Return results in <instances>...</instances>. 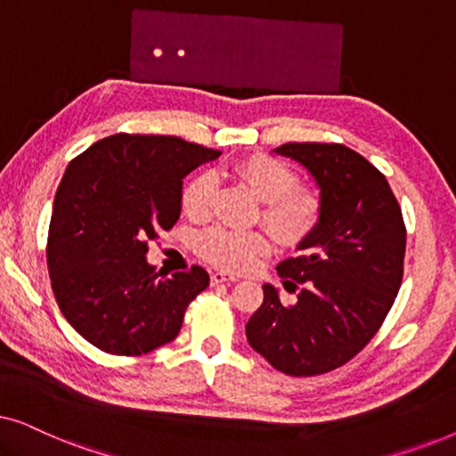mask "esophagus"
Segmentation results:
<instances>
[{"label":"esophagus","instance_id":"obj_1","mask_svg":"<svg viewBox=\"0 0 456 456\" xmlns=\"http://www.w3.org/2000/svg\"><path fill=\"white\" fill-rule=\"evenodd\" d=\"M239 276H230L226 272H216L211 273V284H228V282H239Z\"/></svg>","mask_w":456,"mask_h":456}]
</instances>
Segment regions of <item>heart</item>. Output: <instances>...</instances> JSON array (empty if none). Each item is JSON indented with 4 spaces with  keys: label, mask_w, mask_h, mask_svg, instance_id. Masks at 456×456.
I'll list each match as a JSON object with an SVG mask.
<instances>
[{
    "label": "heart",
    "mask_w": 456,
    "mask_h": 456,
    "mask_svg": "<svg viewBox=\"0 0 456 456\" xmlns=\"http://www.w3.org/2000/svg\"><path fill=\"white\" fill-rule=\"evenodd\" d=\"M234 178L261 201L259 217L282 247H298L315 232L323 216V199L314 186L298 184V172L272 155L255 153L236 161ZM216 180L209 174L191 178L183 189V209L191 220L209 216ZM199 257L226 272H247L270 253V239L261 230L234 232L216 226L197 236Z\"/></svg>",
    "instance_id": "1"
}]
</instances>
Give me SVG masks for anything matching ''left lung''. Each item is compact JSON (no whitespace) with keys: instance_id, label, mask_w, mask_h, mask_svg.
<instances>
[{"instance_id":"left-lung-1","label":"left lung","mask_w":456,"mask_h":456,"mask_svg":"<svg viewBox=\"0 0 456 456\" xmlns=\"http://www.w3.org/2000/svg\"><path fill=\"white\" fill-rule=\"evenodd\" d=\"M276 153L307 167L323 216L301 255L278 265L297 301L264 284L247 340L286 376H320L348 363L384 323L403 282L407 230L388 180L363 155L340 142H286Z\"/></svg>"}]
</instances>
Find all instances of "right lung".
I'll return each mask as SVG.
<instances>
[{
  "label": "right lung",
  "mask_w": 456,
  "mask_h": 456,
  "mask_svg": "<svg viewBox=\"0 0 456 456\" xmlns=\"http://www.w3.org/2000/svg\"><path fill=\"white\" fill-rule=\"evenodd\" d=\"M217 155L178 136L118 133L68 164L47 267L61 314L93 346L139 357L178 336L209 273L192 265L159 276L147 264V242L176 224L186 174Z\"/></svg>",
  "instance_id": "obj_1"
}]
</instances>
